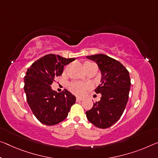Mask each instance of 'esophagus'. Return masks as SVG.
<instances>
[{"label":"esophagus","instance_id":"1","mask_svg":"<svg viewBox=\"0 0 158 158\" xmlns=\"http://www.w3.org/2000/svg\"><path fill=\"white\" fill-rule=\"evenodd\" d=\"M77 101L78 102V101H82V100H84V98H80V97H77Z\"/></svg>","mask_w":158,"mask_h":158}]
</instances>
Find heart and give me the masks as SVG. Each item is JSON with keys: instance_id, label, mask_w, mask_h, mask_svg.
Segmentation results:
<instances>
[{"instance_id": "heart-1", "label": "heart", "mask_w": 158, "mask_h": 158, "mask_svg": "<svg viewBox=\"0 0 158 158\" xmlns=\"http://www.w3.org/2000/svg\"><path fill=\"white\" fill-rule=\"evenodd\" d=\"M92 65H96V64L93 63V62L86 61L84 63V69H86V67L92 66ZM90 88V85L88 84H84L81 82H72L69 84V91L72 93H73L74 94H76L77 96H82L86 92L87 90Z\"/></svg>"}]
</instances>
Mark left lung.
<instances>
[{"label": "left lung", "mask_w": 158, "mask_h": 158, "mask_svg": "<svg viewBox=\"0 0 158 158\" xmlns=\"http://www.w3.org/2000/svg\"><path fill=\"white\" fill-rule=\"evenodd\" d=\"M86 57L96 62L101 70V84L95 92L102 96L86 112V117L98 128H108L118 121L127 106L131 86L129 73L121 62L104 54Z\"/></svg>", "instance_id": "obj_1"}]
</instances>
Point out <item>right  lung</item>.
I'll return each mask as SVG.
<instances>
[{"mask_svg":"<svg viewBox=\"0 0 158 158\" xmlns=\"http://www.w3.org/2000/svg\"><path fill=\"white\" fill-rule=\"evenodd\" d=\"M75 59L48 54L37 60L27 69L24 79L27 101L42 124L51 126L62 122L76 102V97L67 90L57 93L51 86L55 77L62 74L64 66Z\"/></svg>","mask_w":158,"mask_h":158,"instance_id":"add662e5","label":"right lung"}]
</instances>
